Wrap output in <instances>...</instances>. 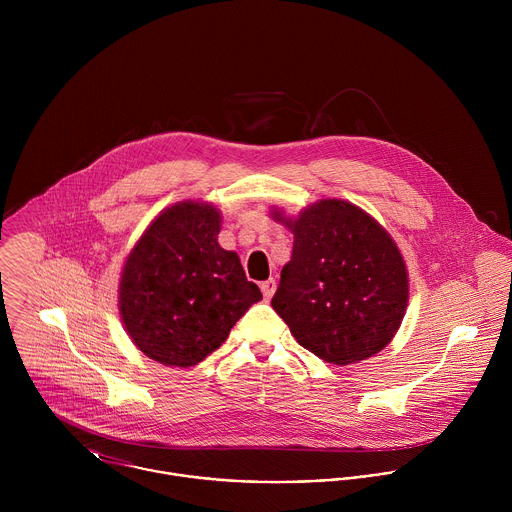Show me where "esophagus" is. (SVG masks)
I'll list each match as a JSON object with an SVG mask.
<instances>
[{"label":"esophagus","mask_w":512,"mask_h":512,"mask_svg":"<svg viewBox=\"0 0 512 512\" xmlns=\"http://www.w3.org/2000/svg\"><path fill=\"white\" fill-rule=\"evenodd\" d=\"M262 293H264V297L266 299H272V295L276 292V280L274 278H270V280H266V282H262Z\"/></svg>","instance_id":"esophagus-1"}]
</instances>
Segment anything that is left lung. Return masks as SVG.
I'll list each match as a JSON object with an SVG mask.
<instances>
[{"label":"left lung","mask_w":512,"mask_h":512,"mask_svg":"<svg viewBox=\"0 0 512 512\" xmlns=\"http://www.w3.org/2000/svg\"><path fill=\"white\" fill-rule=\"evenodd\" d=\"M293 234L292 260L272 307L295 341L325 363L355 365L400 329L410 284L400 248L361 207L321 199L297 217L272 209Z\"/></svg>","instance_id":"8db88e82"}]
</instances>
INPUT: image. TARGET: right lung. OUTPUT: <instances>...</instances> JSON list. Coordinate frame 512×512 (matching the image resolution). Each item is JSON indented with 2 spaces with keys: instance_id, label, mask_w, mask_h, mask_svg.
Wrapping results in <instances>:
<instances>
[{
  "instance_id": "1",
  "label": "right lung",
  "mask_w": 512,
  "mask_h": 512,
  "mask_svg": "<svg viewBox=\"0 0 512 512\" xmlns=\"http://www.w3.org/2000/svg\"><path fill=\"white\" fill-rule=\"evenodd\" d=\"M220 222L211 203H175L149 222L124 262L118 286L124 329L161 365L201 363L262 299L238 254L220 248Z\"/></svg>"
}]
</instances>
